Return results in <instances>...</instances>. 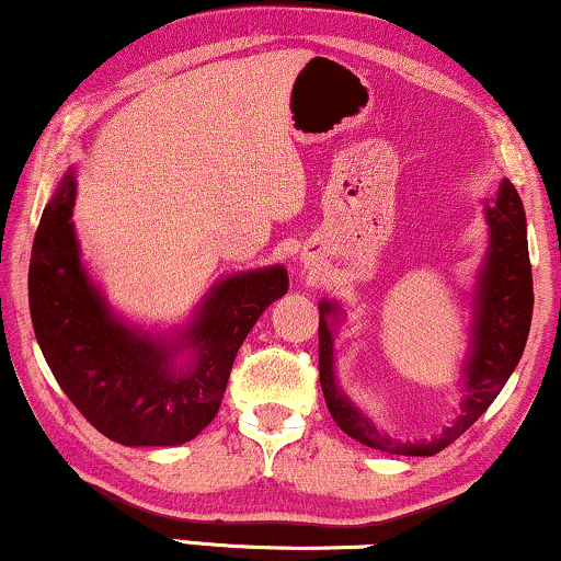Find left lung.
I'll list each match as a JSON object with an SVG mask.
<instances>
[{
	"label": "left lung",
	"mask_w": 561,
	"mask_h": 561,
	"mask_svg": "<svg viewBox=\"0 0 561 561\" xmlns=\"http://www.w3.org/2000/svg\"><path fill=\"white\" fill-rule=\"evenodd\" d=\"M490 225V252L485 267L480 273L478 313H474L472 350L465 363V398L462 413L442 436L432 442L401 444L388 439L370 424L365 413H359L347 398L340 393L334 382V350L332 329L327 317L334 311L332 304H321L319 313V382L324 390L329 413L344 434L357 439L365 447L390 451L405 457H432L451 442L459 439L488 405L495 401L511 373L516 370L524 355L528 329L534 313V278L531 260L526 242V211L518 191L511 181H503L501 194L488 209Z\"/></svg>",
	"instance_id": "1"
}]
</instances>
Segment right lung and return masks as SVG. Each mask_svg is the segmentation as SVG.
<instances>
[{
    "label": "right lung",
    "mask_w": 561,
    "mask_h": 561,
    "mask_svg": "<svg viewBox=\"0 0 561 561\" xmlns=\"http://www.w3.org/2000/svg\"><path fill=\"white\" fill-rule=\"evenodd\" d=\"M76 179L68 173L45 206L30 257V317L58 386L96 432L125 447H175L217 416L244 336L288 290L280 265L221 280L175 350L127 329L91 286L73 232Z\"/></svg>",
    "instance_id": "1"
}]
</instances>
